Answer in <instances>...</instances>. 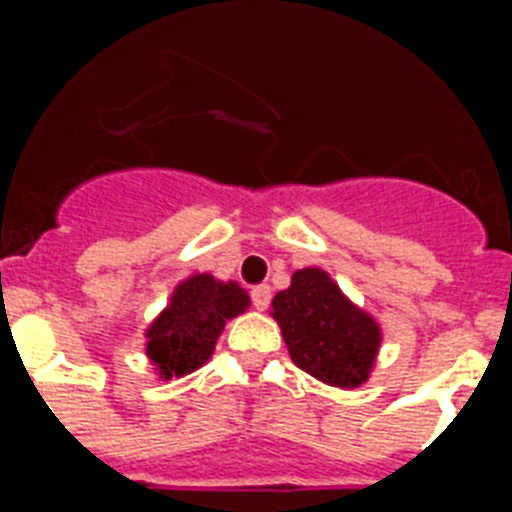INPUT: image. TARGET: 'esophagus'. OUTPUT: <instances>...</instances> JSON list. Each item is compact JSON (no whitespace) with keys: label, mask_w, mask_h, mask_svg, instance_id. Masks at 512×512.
Returning <instances> with one entry per match:
<instances>
[{"label":"esophagus","mask_w":512,"mask_h":512,"mask_svg":"<svg viewBox=\"0 0 512 512\" xmlns=\"http://www.w3.org/2000/svg\"><path fill=\"white\" fill-rule=\"evenodd\" d=\"M251 302L256 310H266L271 302V287L269 284H259V287L251 289Z\"/></svg>","instance_id":"esophagus-1"}]
</instances>
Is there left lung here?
<instances>
[{"label": "left lung", "instance_id": "1", "mask_svg": "<svg viewBox=\"0 0 512 512\" xmlns=\"http://www.w3.org/2000/svg\"><path fill=\"white\" fill-rule=\"evenodd\" d=\"M289 356L302 372L330 387L354 390L369 379L382 330L341 292L328 271L300 269L271 300Z\"/></svg>", "mask_w": 512, "mask_h": 512}]
</instances>
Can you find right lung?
Returning a JSON list of instances; mask_svg holds the SVG:
<instances>
[{"label": "right lung", "mask_w": 512, "mask_h": 512, "mask_svg": "<svg viewBox=\"0 0 512 512\" xmlns=\"http://www.w3.org/2000/svg\"><path fill=\"white\" fill-rule=\"evenodd\" d=\"M246 289L194 274L174 289L171 302L146 330V354L161 379L184 377L207 364L225 323L248 310Z\"/></svg>", "instance_id": "obj_1"}]
</instances>
